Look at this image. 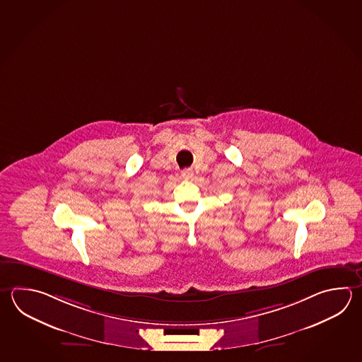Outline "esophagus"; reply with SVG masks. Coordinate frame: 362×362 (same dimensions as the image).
Masks as SVG:
<instances>
[{
  "label": "esophagus",
  "instance_id": "34e87169",
  "mask_svg": "<svg viewBox=\"0 0 362 362\" xmlns=\"http://www.w3.org/2000/svg\"><path fill=\"white\" fill-rule=\"evenodd\" d=\"M194 175V173L192 169H185V170L182 171V177H185V179H192Z\"/></svg>",
  "mask_w": 362,
  "mask_h": 362
}]
</instances>
